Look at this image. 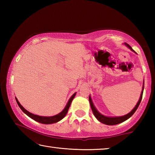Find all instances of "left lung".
<instances>
[{"mask_svg": "<svg viewBox=\"0 0 155 155\" xmlns=\"http://www.w3.org/2000/svg\"><path fill=\"white\" fill-rule=\"evenodd\" d=\"M124 44L127 47H128V48H129L131 50V51L135 52L132 49V48H131V46L128 45V44L124 43ZM143 88H144V85H143V87H142V91H141L140 100H139V101L137 102V104H136L135 107H134V109H133L130 113H128V114L125 115H123V116H120V117H107V116H104V115H103V114H101V113H99L98 111H97L96 107H94V104H93V102H92V101H91V96H90V97H89V101H90L91 108V110H92V112H93V114L94 115V116L96 117V119L98 120V121H100L102 123H103V124H107V125H115V124H120V123H122L123 122H124L125 120H128V118H129V117L132 116V115L134 114V113L136 111V110L137 109L138 107H139V105H140V104L141 103V98H142Z\"/></svg>", "mask_w": 155, "mask_h": 155, "instance_id": "1", "label": "left lung"}]
</instances>
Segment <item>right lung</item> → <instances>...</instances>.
<instances>
[{
  "label": "right lung",
  "instance_id": "1",
  "mask_svg": "<svg viewBox=\"0 0 155 155\" xmlns=\"http://www.w3.org/2000/svg\"><path fill=\"white\" fill-rule=\"evenodd\" d=\"M76 94L74 93L73 95L71 96V98H70L69 101H68V103L66 104V106L64 108V109L61 112H60L59 114H57L55 115H53V116H50V117H45V116H40V115H37L35 114H31V113L28 112L27 110H26L24 107H23L22 105H21L20 103L18 102V99L15 98V100H16V102L18 104V106L20 107V108L21 110L25 113V114H27L28 117H30L31 118H32L33 120H35V121L41 123V124H53V123H56L57 122L60 121V120H62L64 117L65 116V115L67 114L68 109L70 108V104H71V103L72 101V100L74 99V96L76 95Z\"/></svg>",
  "mask_w": 155,
  "mask_h": 155
}]
</instances>
